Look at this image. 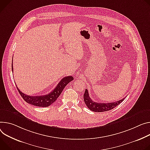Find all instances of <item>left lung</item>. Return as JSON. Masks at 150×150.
<instances>
[{"mask_svg":"<svg viewBox=\"0 0 150 150\" xmlns=\"http://www.w3.org/2000/svg\"><path fill=\"white\" fill-rule=\"evenodd\" d=\"M125 99V98H123L117 102L108 103H98V102H94L90 98L88 91L87 89H86V91L84 94V100L87 106L91 111L94 112H105V111L111 110L112 109L114 108L115 107L118 106L120 103H121L122 101H123Z\"/></svg>","mask_w":150,"mask_h":150,"instance_id":"obj_1","label":"left lung"}]
</instances>
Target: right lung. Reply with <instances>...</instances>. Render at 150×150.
Here are the masks:
<instances>
[{
    "mask_svg": "<svg viewBox=\"0 0 150 150\" xmlns=\"http://www.w3.org/2000/svg\"><path fill=\"white\" fill-rule=\"evenodd\" d=\"M12 71H13V66L12 64ZM74 80V78L72 76H68L64 77L58 83L56 87L54 88L51 93L48 94L43 95V96H29L22 93L17 87V90L20 93L23 99L29 104L34 106L40 107H47L55 102L59 97L63 90L66 86V85Z\"/></svg>",
    "mask_w": 150,
    "mask_h": 150,
    "instance_id": "1",
    "label": "right lung"
}]
</instances>
